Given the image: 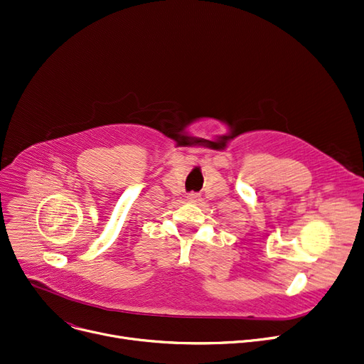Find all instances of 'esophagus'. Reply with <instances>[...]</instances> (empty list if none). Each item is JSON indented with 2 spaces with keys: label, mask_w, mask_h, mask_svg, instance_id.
I'll use <instances>...</instances> for the list:
<instances>
[{
  "label": "esophagus",
  "mask_w": 364,
  "mask_h": 364,
  "mask_svg": "<svg viewBox=\"0 0 364 364\" xmlns=\"http://www.w3.org/2000/svg\"><path fill=\"white\" fill-rule=\"evenodd\" d=\"M187 199L191 200V202H198L200 199V195H199V193L191 191V193H188V195H187Z\"/></svg>",
  "instance_id": "1"
}]
</instances>
